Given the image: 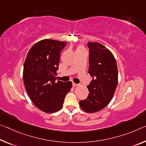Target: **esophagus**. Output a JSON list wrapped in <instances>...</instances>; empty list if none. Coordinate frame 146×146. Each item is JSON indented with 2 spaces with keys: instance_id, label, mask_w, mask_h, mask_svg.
Returning <instances> with one entry per match:
<instances>
[{
  "instance_id": "esophagus-1",
  "label": "esophagus",
  "mask_w": 146,
  "mask_h": 146,
  "mask_svg": "<svg viewBox=\"0 0 146 146\" xmlns=\"http://www.w3.org/2000/svg\"><path fill=\"white\" fill-rule=\"evenodd\" d=\"M72 85H73V87L77 86H78V84H76V83H74V82H73V84H72Z\"/></svg>"
}]
</instances>
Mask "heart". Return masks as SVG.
I'll return each mask as SVG.
<instances>
[{
  "instance_id": "heart-1",
  "label": "heart",
  "mask_w": 146,
  "mask_h": 146,
  "mask_svg": "<svg viewBox=\"0 0 146 146\" xmlns=\"http://www.w3.org/2000/svg\"><path fill=\"white\" fill-rule=\"evenodd\" d=\"M77 50H83V48H82V47H80H80L78 48Z\"/></svg>"
}]
</instances>
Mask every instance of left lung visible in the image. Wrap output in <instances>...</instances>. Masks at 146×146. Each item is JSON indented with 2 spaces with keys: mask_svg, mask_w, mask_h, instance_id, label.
Segmentation results:
<instances>
[{
  "mask_svg": "<svg viewBox=\"0 0 146 146\" xmlns=\"http://www.w3.org/2000/svg\"><path fill=\"white\" fill-rule=\"evenodd\" d=\"M88 73L93 79L87 86L88 98L79 101L86 112L93 113L108 105L114 96L118 80L117 64L114 56L105 46L98 42H88Z\"/></svg>",
  "mask_w": 146,
  "mask_h": 146,
  "instance_id": "left-lung-1",
  "label": "left lung"
}]
</instances>
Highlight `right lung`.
I'll use <instances>...</instances> for the list:
<instances>
[{"instance_id": "right-lung-1", "label": "right lung", "mask_w": 146, "mask_h": 146, "mask_svg": "<svg viewBox=\"0 0 146 146\" xmlns=\"http://www.w3.org/2000/svg\"><path fill=\"white\" fill-rule=\"evenodd\" d=\"M67 43L53 40H41L32 46L25 60L23 81L34 105L47 113L60 110L71 82L56 81L60 55Z\"/></svg>"}]
</instances>
